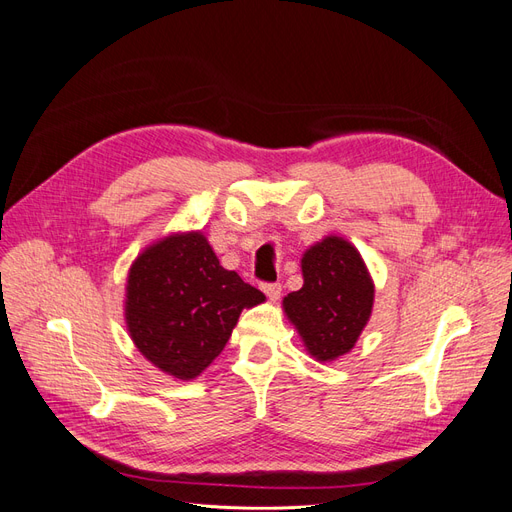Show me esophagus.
Masks as SVG:
<instances>
[{"label":"esophagus","instance_id":"34e87169","mask_svg":"<svg viewBox=\"0 0 512 512\" xmlns=\"http://www.w3.org/2000/svg\"><path fill=\"white\" fill-rule=\"evenodd\" d=\"M261 289H263V293L268 295L270 302H276L280 298V289H283V287H280V283H263Z\"/></svg>","mask_w":512,"mask_h":512}]
</instances>
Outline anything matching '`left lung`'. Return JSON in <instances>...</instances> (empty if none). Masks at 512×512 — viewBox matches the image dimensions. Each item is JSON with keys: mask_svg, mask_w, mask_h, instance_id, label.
Here are the masks:
<instances>
[{"mask_svg": "<svg viewBox=\"0 0 512 512\" xmlns=\"http://www.w3.org/2000/svg\"><path fill=\"white\" fill-rule=\"evenodd\" d=\"M304 285L283 300L287 319L317 361L349 353L372 315L374 283L351 242L327 236L302 257Z\"/></svg>", "mask_w": 512, "mask_h": 512, "instance_id": "obj_1", "label": "left lung"}]
</instances>
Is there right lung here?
<instances>
[{
    "instance_id": "add662e5",
    "label": "right lung",
    "mask_w": 512,
    "mask_h": 512,
    "mask_svg": "<svg viewBox=\"0 0 512 512\" xmlns=\"http://www.w3.org/2000/svg\"><path fill=\"white\" fill-rule=\"evenodd\" d=\"M263 300L259 289L221 266L202 232L172 234L131 263L125 323L155 368L191 381L219 357L240 312Z\"/></svg>"
}]
</instances>
